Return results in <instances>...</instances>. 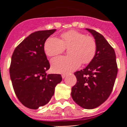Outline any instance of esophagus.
Returning <instances> with one entry per match:
<instances>
[{"label": "esophagus", "instance_id": "34e87169", "mask_svg": "<svg viewBox=\"0 0 127 127\" xmlns=\"http://www.w3.org/2000/svg\"><path fill=\"white\" fill-rule=\"evenodd\" d=\"M66 76H67V75H66L65 74H63L62 75V78H63V79H64L65 77H66Z\"/></svg>", "mask_w": 127, "mask_h": 127}]
</instances>
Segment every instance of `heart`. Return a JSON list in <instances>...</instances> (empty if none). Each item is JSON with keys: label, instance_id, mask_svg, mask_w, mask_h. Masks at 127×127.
Listing matches in <instances>:
<instances>
[{"label": "heart", "instance_id": "1", "mask_svg": "<svg viewBox=\"0 0 127 127\" xmlns=\"http://www.w3.org/2000/svg\"><path fill=\"white\" fill-rule=\"evenodd\" d=\"M69 48V57H57L51 60L53 70L58 73H67L80 66L81 64H88L95 57L97 43L92 37L76 30H70L61 35V40L50 37L46 41L44 49L49 57L61 53Z\"/></svg>", "mask_w": 127, "mask_h": 127}]
</instances>
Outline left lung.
Instances as JSON below:
<instances>
[{
    "mask_svg": "<svg viewBox=\"0 0 127 127\" xmlns=\"http://www.w3.org/2000/svg\"><path fill=\"white\" fill-rule=\"evenodd\" d=\"M96 43L95 57L83 70L74 73L77 83L72 88L74 101L83 108H96L104 102L111 94L118 73L116 54L102 35L92 29Z\"/></svg>",
    "mask_w": 127,
    "mask_h": 127,
    "instance_id": "obj_1",
    "label": "left lung"
}]
</instances>
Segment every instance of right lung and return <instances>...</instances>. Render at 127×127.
I'll list each match as a JSON object with an SVG mask.
<instances>
[{"label":"right lung","instance_id":"1","mask_svg":"<svg viewBox=\"0 0 127 127\" xmlns=\"http://www.w3.org/2000/svg\"><path fill=\"white\" fill-rule=\"evenodd\" d=\"M56 29L33 32L15 48L9 73L14 92L25 107L37 109L48 104L54 95L60 74H48L50 65L44 52L46 39Z\"/></svg>","mask_w":127,"mask_h":127}]
</instances>
